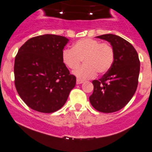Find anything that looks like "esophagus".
Segmentation results:
<instances>
[{
  "label": "esophagus",
  "instance_id": "obj_1",
  "mask_svg": "<svg viewBox=\"0 0 152 152\" xmlns=\"http://www.w3.org/2000/svg\"><path fill=\"white\" fill-rule=\"evenodd\" d=\"M82 83H83V80H81V79H76V84L79 85V84H82Z\"/></svg>",
  "mask_w": 152,
  "mask_h": 152
}]
</instances>
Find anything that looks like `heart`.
I'll list each match as a JSON object with an SVG mask.
<instances>
[{
    "mask_svg": "<svg viewBox=\"0 0 152 152\" xmlns=\"http://www.w3.org/2000/svg\"><path fill=\"white\" fill-rule=\"evenodd\" d=\"M64 64L70 69H76L83 60L85 64L73 72L79 79H92L97 73L103 74L113 66L115 51L109 42L84 38L76 41L72 49H64L61 54Z\"/></svg>",
    "mask_w": 152,
    "mask_h": 152,
    "instance_id": "1",
    "label": "heart"
}]
</instances>
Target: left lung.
I'll list each match as a JSON object with an SVG mask.
<instances>
[{"mask_svg":"<svg viewBox=\"0 0 152 152\" xmlns=\"http://www.w3.org/2000/svg\"><path fill=\"white\" fill-rule=\"evenodd\" d=\"M97 37L110 42L115 51V61L102 78L92 81L94 91L89 100L97 111L114 113L124 107L135 94L140 59L134 46L121 37L110 34Z\"/></svg>","mask_w":152,"mask_h":152,"instance_id":"obj_1","label":"left lung"}]
</instances>
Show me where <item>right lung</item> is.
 Returning a JSON list of instances; mask_svg holds the SVG:
<instances>
[{"label":"right lung","instance_id":"add662e5","mask_svg":"<svg viewBox=\"0 0 152 152\" xmlns=\"http://www.w3.org/2000/svg\"><path fill=\"white\" fill-rule=\"evenodd\" d=\"M68 41L58 35H40L29 39L18 49L14 64L15 88L27 106L35 111H58L75 87L76 76L61 60Z\"/></svg>","mask_w":152,"mask_h":152}]
</instances>
